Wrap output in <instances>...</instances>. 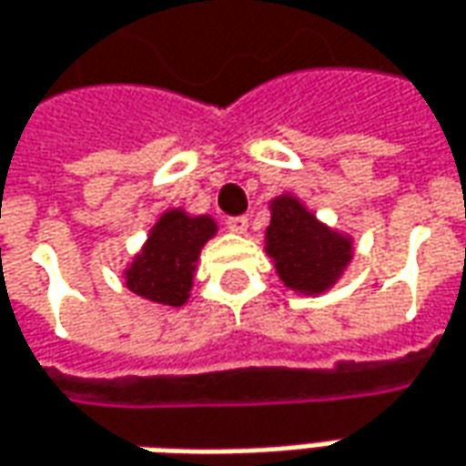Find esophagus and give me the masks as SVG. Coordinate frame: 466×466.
I'll use <instances>...</instances> for the list:
<instances>
[{"instance_id": "1", "label": "esophagus", "mask_w": 466, "mask_h": 466, "mask_svg": "<svg viewBox=\"0 0 466 466\" xmlns=\"http://www.w3.org/2000/svg\"><path fill=\"white\" fill-rule=\"evenodd\" d=\"M247 224H249V221H247L245 214H242V217H227V229H229V232H247Z\"/></svg>"}]
</instances>
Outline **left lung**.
Returning a JSON list of instances; mask_svg holds the SVG:
<instances>
[{
	"mask_svg": "<svg viewBox=\"0 0 466 466\" xmlns=\"http://www.w3.org/2000/svg\"><path fill=\"white\" fill-rule=\"evenodd\" d=\"M265 249L280 280L296 293H324L352 259V239L329 229L288 193L270 204Z\"/></svg>",
	"mask_w": 466,
	"mask_h": 466,
	"instance_id": "8db88e82",
	"label": "left lung"
}]
</instances>
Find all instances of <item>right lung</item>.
I'll return each instance as SVG.
<instances>
[{
	"instance_id": "obj_1",
	"label": "right lung",
	"mask_w": 466,
	"mask_h": 466,
	"mask_svg": "<svg viewBox=\"0 0 466 466\" xmlns=\"http://www.w3.org/2000/svg\"><path fill=\"white\" fill-rule=\"evenodd\" d=\"M214 234L211 217H188L183 208L166 211L125 270L127 288L163 306H183L191 293L198 252Z\"/></svg>"
}]
</instances>
